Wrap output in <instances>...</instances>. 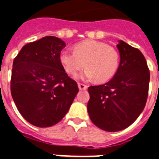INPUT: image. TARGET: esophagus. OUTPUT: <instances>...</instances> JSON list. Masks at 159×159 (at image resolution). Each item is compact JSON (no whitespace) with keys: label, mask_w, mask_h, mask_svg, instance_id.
<instances>
[{"label":"esophagus","mask_w":159,"mask_h":159,"mask_svg":"<svg viewBox=\"0 0 159 159\" xmlns=\"http://www.w3.org/2000/svg\"><path fill=\"white\" fill-rule=\"evenodd\" d=\"M78 87L80 90H85V89H88L87 85L84 84H81V83H78Z\"/></svg>","instance_id":"esophagus-1"}]
</instances>
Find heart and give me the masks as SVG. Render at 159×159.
Returning <instances> with one entry per match:
<instances>
[{
  "label": "heart",
  "mask_w": 159,
  "mask_h": 159,
  "mask_svg": "<svg viewBox=\"0 0 159 159\" xmlns=\"http://www.w3.org/2000/svg\"><path fill=\"white\" fill-rule=\"evenodd\" d=\"M60 62L69 75H75L85 66L80 75L85 80L95 79L98 83L110 80L117 71L119 55L115 48L103 42L89 40L80 42L74 46V52L62 51Z\"/></svg>",
  "instance_id": "b5f03b06"
}]
</instances>
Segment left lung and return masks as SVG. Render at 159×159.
I'll return each instance as SVG.
<instances>
[{
    "label": "left lung",
    "instance_id": "obj_1",
    "mask_svg": "<svg viewBox=\"0 0 159 159\" xmlns=\"http://www.w3.org/2000/svg\"><path fill=\"white\" fill-rule=\"evenodd\" d=\"M120 62L115 76L105 84L90 86L88 112L92 122L107 132L133 124L145 108L150 74L144 55L123 40L117 44Z\"/></svg>",
    "mask_w": 159,
    "mask_h": 159
}]
</instances>
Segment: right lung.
I'll use <instances>...</instances> for the list:
<instances>
[{"label": "right lung", "mask_w": 159, "mask_h": 159, "mask_svg": "<svg viewBox=\"0 0 159 159\" xmlns=\"http://www.w3.org/2000/svg\"><path fill=\"white\" fill-rule=\"evenodd\" d=\"M66 43L45 36L22 48L12 69V98L22 116L39 128L51 127L68 112L79 89L60 62Z\"/></svg>", "instance_id": "obj_1"}]
</instances>
